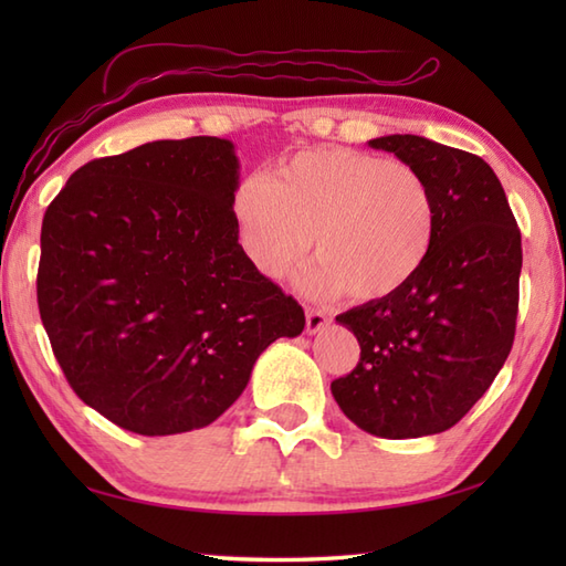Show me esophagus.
<instances>
[{"label": "esophagus", "instance_id": "obj_1", "mask_svg": "<svg viewBox=\"0 0 566 566\" xmlns=\"http://www.w3.org/2000/svg\"><path fill=\"white\" fill-rule=\"evenodd\" d=\"M328 316L323 314V311H318V308H308L306 311V333L308 335H316V333H321V331H326L328 328Z\"/></svg>", "mask_w": 566, "mask_h": 566}]
</instances>
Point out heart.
<instances>
[{
	"label": "heart",
	"instance_id": "heart-1",
	"mask_svg": "<svg viewBox=\"0 0 566 566\" xmlns=\"http://www.w3.org/2000/svg\"><path fill=\"white\" fill-rule=\"evenodd\" d=\"M238 245L264 280H284L308 260L316 298L347 294L384 302L411 284L436 240V197L413 165L353 148L302 150L276 177L248 175L231 197Z\"/></svg>",
	"mask_w": 566,
	"mask_h": 566
}]
</instances>
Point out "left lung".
I'll return each instance as SVG.
<instances>
[{"label":"left lung","mask_w":566,"mask_h":566,"mask_svg":"<svg viewBox=\"0 0 566 566\" xmlns=\"http://www.w3.org/2000/svg\"><path fill=\"white\" fill-rule=\"evenodd\" d=\"M428 179L436 240L416 280L335 321L355 333L359 363L331 384L340 411L377 438L436 436L467 416L511 353L523 268L521 231L479 155L423 136L369 140Z\"/></svg>","instance_id":"left-lung-1"}]
</instances>
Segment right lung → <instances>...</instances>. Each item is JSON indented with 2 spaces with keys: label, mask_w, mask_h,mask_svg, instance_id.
<instances>
[{
  "label": "right lung",
  "mask_w": 566,
  "mask_h": 566,
  "mask_svg": "<svg viewBox=\"0 0 566 566\" xmlns=\"http://www.w3.org/2000/svg\"><path fill=\"white\" fill-rule=\"evenodd\" d=\"M233 143L153 140L67 179L41 228L35 292L72 391L138 436L213 423L304 308L252 270L231 213Z\"/></svg>",
  "instance_id": "add662e5"
}]
</instances>
